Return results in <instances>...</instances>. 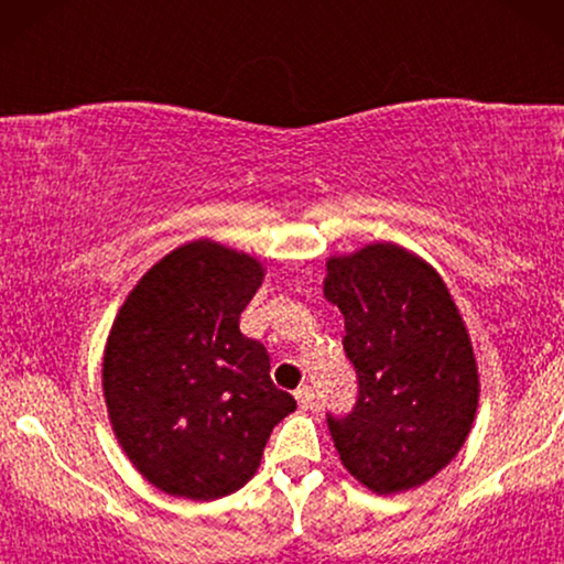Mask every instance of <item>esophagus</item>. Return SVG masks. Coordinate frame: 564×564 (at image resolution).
<instances>
[{
  "label": "esophagus",
  "instance_id": "esophagus-1",
  "mask_svg": "<svg viewBox=\"0 0 564 564\" xmlns=\"http://www.w3.org/2000/svg\"><path fill=\"white\" fill-rule=\"evenodd\" d=\"M295 400L300 403V408H311L313 400H315V392L311 384H300V388L295 390Z\"/></svg>",
  "mask_w": 564,
  "mask_h": 564
}]
</instances>
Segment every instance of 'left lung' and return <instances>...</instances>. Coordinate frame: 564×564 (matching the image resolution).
Masks as SVG:
<instances>
[{
  "instance_id": "1",
  "label": "left lung",
  "mask_w": 564,
  "mask_h": 564,
  "mask_svg": "<svg viewBox=\"0 0 564 564\" xmlns=\"http://www.w3.org/2000/svg\"><path fill=\"white\" fill-rule=\"evenodd\" d=\"M357 372L351 411L326 413L344 467L375 492L411 490L449 465L477 411V367L457 305L434 269L392 243L330 259Z\"/></svg>"
}]
</instances>
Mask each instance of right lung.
Here are the masks:
<instances>
[{
    "mask_svg": "<svg viewBox=\"0 0 564 564\" xmlns=\"http://www.w3.org/2000/svg\"><path fill=\"white\" fill-rule=\"evenodd\" d=\"M259 261L210 241L159 261L120 307L102 384L128 459L169 496L213 500L257 473L295 398L269 377L264 344L238 328Z\"/></svg>",
    "mask_w": 564,
    "mask_h": 564,
    "instance_id": "add662e5",
    "label": "right lung"
}]
</instances>
